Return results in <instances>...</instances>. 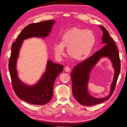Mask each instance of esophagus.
Listing matches in <instances>:
<instances>
[{"label":"esophagus","instance_id":"obj_1","mask_svg":"<svg viewBox=\"0 0 127 127\" xmlns=\"http://www.w3.org/2000/svg\"><path fill=\"white\" fill-rule=\"evenodd\" d=\"M64 70L66 72H69L70 71V69L69 67H68V66H65V68H64Z\"/></svg>","mask_w":127,"mask_h":127}]
</instances>
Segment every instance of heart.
<instances>
[{
  "label": "heart",
  "instance_id": "heart-1",
  "mask_svg": "<svg viewBox=\"0 0 127 127\" xmlns=\"http://www.w3.org/2000/svg\"><path fill=\"white\" fill-rule=\"evenodd\" d=\"M96 43V36L90 30L73 28L62 36L61 42L54 45V50L58 57L64 54L67 48L68 55L76 61L86 59L91 55Z\"/></svg>",
  "mask_w": 127,
  "mask_h": 127
}]
</instances>
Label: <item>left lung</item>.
Instances as JSON below:
<instances>
[{"instance_id":"1","label":"left lung","mask_w":127,"mask_h":127,"mask_svg":"<svg viewBox=\"0 0 127 127\" xmlns=\"http://www.w3.org/2000/svg\"><path fill=\"white\" fill-rule=\"evenodd\" d=\"M99 27L103 31L102 43L105 45L89 58L77 64L71 72L73 96L79 104L85 106L98 104L109 99L115 90L120 71V61L117 46L106 29L102 26ZM102 57H108L111 60L115 73L111 85V93L106 97L98 99L90 95L87 91V83L91 69Z\"/></svg>"}]
</instances>
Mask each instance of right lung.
<instances>
[{"label": "right lung", "instance_id": "right-lung-1", "mask_svg": "<svg viewBox=\"0 0 127 127\" xmlns=\"http://www.w3.org/2000/svg\"><path fill=\"white\" fill-rule=\"evenodd\" d=\"M54 23V20H49L29 25L22 30L12 45L8 66L13 89L20 99L31 104L43 105L50 101L53 96L54 82L63 71L64 66L49 61L46 71L40 80L33 86H29L22 82L17 76L16 63L19 50L23 40L48 36Z\"/></svg>", "mask_w": 127, "mask_h": 127}]
</instances>
